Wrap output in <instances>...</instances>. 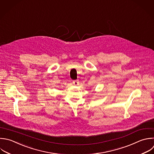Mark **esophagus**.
<instances>
[{"instance_id": "esophagus-1", "label": "esophagus", "mask_w": 154, "mask_h": 154, "mask_svg": "<svg viewBox=\"0 0 154 154\" xmlns=\"http://www.w3.org/2000/svg\"><path fill=\"white\" fill-rule=\"evenodd\" d=\"M73 84L75 85H77L78 84V81L76 80V81H73Z\"/></svg>"}]
</instances>
